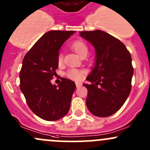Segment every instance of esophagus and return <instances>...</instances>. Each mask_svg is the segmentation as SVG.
Here are the masks:
<instances>
[{
	"label": "esophagus",
	"instance_id": "esophagus-1",
	"mask_svg": "<svg viewBox=\"0 0 150 150\" xmlns=\"http://www.w3.org/2000/svg\"><path fill=\"white\" fill-rule=\"evenodd\" d=\"M82 85L81 83H80V82H76V87H80Z\"/></svg>",
	"mask_w": 150,
	"mask_h": 150
}]
</instances>
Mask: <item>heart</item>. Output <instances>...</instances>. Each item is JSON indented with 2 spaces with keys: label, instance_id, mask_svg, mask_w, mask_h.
Instances as JSON below:
<instances>
[{
  "label": "heart",
  "instance_id": "1",
  "mask_svg": "<svg viewBox=\"0 0 150 150\" xmlns=\"http://www.w3.org/2000/svg\"><path fill=\"white\" fill-rule=\"evenodd\" d=\"M71 48L74 50V51L78 55L81 56L83 54H86L88 52V46L86 43L81 39L76 40L71 43ZM58 64L60 65L63 63V55L62 53H59L57 57ZM67 76L69 79L76 81L81 80L82 76H83V71L82 70L77 69H71L67 72Z\"/></svg>",
  "mask_w": 150,
  "mask_h": 150
}]
</instances>
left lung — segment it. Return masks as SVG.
Listing matches in <instances>:
<instances>
[{"mask_svg":"<svg viewBox=\"0 0 150 150\" xmlns=\"http://www.w3.org/2000/svg\"><path fill=\"white\" fill-rule=\"evenodd\" d=\"M80 36L96 50V63L83 83L88 90L86 107L91 114L106 117L120 110L132 88L134 69L129 51L122 41L100 30L81 31Z\"/></svg>","mask_w":150,"mask_h":150,"instance_id":"1","label":"left lung"}]
</instances>
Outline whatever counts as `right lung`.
Returning a JSON list of instances; mask_svg holds the SVG:
<instances>
[{
  "label": "right lung",
  "mask_w": 150,
  "mask_h": 150,
  "mask_svg": "<svg viewBox=\"0 0 150 150\" xmlns=\"http://www.w3.org/2000/svg\"><path fill=\"white\" fill-rule=\"evenodd\" d=\"M74 33L73 30H51L43 34L23 58L20 74V88L30 110L40 118L56 121L69 112L73 81L61 78L59 85L51 80L56 75L57 57L62 44Z\"/></svg>",
  "instance_id": "right-lung-1"
}]
</instances>
